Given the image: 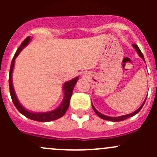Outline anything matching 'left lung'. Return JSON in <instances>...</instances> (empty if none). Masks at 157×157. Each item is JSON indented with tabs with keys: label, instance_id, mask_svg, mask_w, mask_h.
<instances>
[{
	"label": "left lung",
	"instance_id": "1",
	"mask_svg": "<svg viewBox=\"0 0 157 157\" xmlns=\"http://www.w3.org/2000/svg\"><path fill=\"white\" fill-rule=\"evenodd\" d=\"M132 46L134 47V48H135V50H136V51H137V54H138V55H139V56H140V58H143V60H144V61H145V60H144V55H143V54H142V52H140V48H138V46H137V45H136V44H134V45H132ZM146 99H145L144 102H143V104H142V105H140V108H139L138 109H137V110H136L135 112H132V113H130V114H128V115H121V116H119V117H109V116H106V115H102V114H101L100 112H98V111L96 110V108H95V107L93 106V104H92V107H93V110H94V112H96V115H98V116L99 117V118H102V119H104V120H107V121H124V120L127 119V118H130V117H132V116H134V115H135L136 114H137V113H138V112H140V110H141L142 107L144 106V105L145 102H146Z\"/></svg>",
	"mask_w": 157,
	"mask_h": 157
}]
</instances>
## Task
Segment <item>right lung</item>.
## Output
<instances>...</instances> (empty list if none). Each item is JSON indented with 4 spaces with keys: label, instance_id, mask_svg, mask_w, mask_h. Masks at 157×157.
I'll return each instance as SVG.
<instances>
[{
    "label": "right lung",
    "instance_id": "right-lung-1",
    "mask_svg": "<svg viewBox=\"0 0 157 157\" xmlns=\"http://www.w3.org/2000/svg\"><path fill=\"white\" fill-rule=\"evenodd\" d=\"M31 38L27 37L23 42L21 43L20 46L19 47L17 51L16 52L14 57L12 59V62H11L10 68V76H9V86H10V93L11 99H12L14 105L17 108V110L26 116V118H29V119L34 120V121H42V122H47V121H54L62 117L63 115L65 114L67 112V109H68L70 105V100H71V97L72 96L73 90H74V86L77 83V80H78V77H75L73 80H69V81L66 82L63 86V90H64V99H63L62 102H61V105L58 107L55 110L50 111V112H32L30 111L27 110L21 105L20 102H19L18 99H17V96L15 94V91H14L13 86L12 83V74H13V70L14 67V63H15V59L19 54L20 53L23 48L26 46L29 43Z\"/></svg>",
    "mask_w": 157,
    "mask_h": 157
}]
</instances>
